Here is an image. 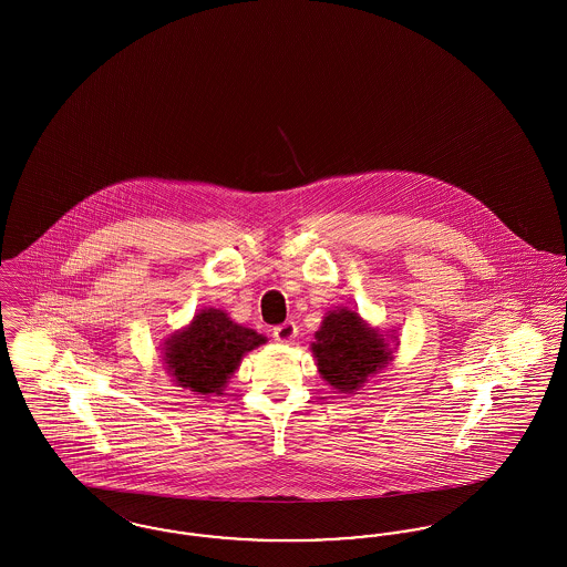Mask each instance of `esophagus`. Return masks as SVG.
<instances>
[{"mask_svg": "<svg viewBox=\"0 0 567 567\" xmlns=\"http://www.w3.org/2000/svg\"><path fill=\"white\" fill-rule=\"evenodd\" d=\"M297 336V324L293 321H287V323L278 324L274 327V338L278 342H293Z\"/></svg>", "mask_w": 567, "mask_h": 567, "instance_id": "1", "label": "esophagus"}]
</instances>
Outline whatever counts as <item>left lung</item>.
<instances>
[{"label":"left lung","mask_w":567,"mask_h":567,"mask_svg":"<svg viewBox=\"0 0 567 567\" xmlns=\"http://www.w3.org/2000/svg\"><path fill=\"white\" fill-rule=\"evenodd\" d=\"M312 354L327 384L340 393H354L393 359V349L359 312L338 308L324 315L321 329L315 333Z\"/></svg>","instance_id":"8db88e82"}]
</instances>
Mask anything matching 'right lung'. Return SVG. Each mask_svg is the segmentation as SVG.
Returning <instances> with one entry per match:
<instances>
[{
    "label": "right lung",
    "instance_id": "right-lung-1",
    "mask_svg": "<svg viewBox=\"0 0 567 567\" xmlns=\"http://www.w3.org/2000/svg\"><path fill=\"white\" fill-rule=\"evenodd\" d=\"M266 344V336L234 323L227 312L208 308L174 331L163 344L165 370L197 395H220L244 354Z\"/></svg>",
    "mask_w": 567,
    "mask_h": 567
}]
</instances>
